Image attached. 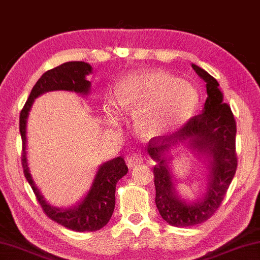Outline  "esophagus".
<instances>
[{
    "label": "esophagus",
    "mask_w": 260,
    "mask_h": 260,
    "mask_svg": "<svg viewBox=\"0 0 260 260\" xmlns=\"http://www.w3.org/2000/svg\"><path fill=\"white\" fill-rule=\"evenodd\" d=\"M126 161H127L128 168L133 169V168H137V166H139L140 164H143L144 159L139 154H131L126 158Z\"/></svg>",
    "instance_id": "esophagus-1"
}]
</instances>
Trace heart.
Returning a JSON list of instances; mask_svg holds the SVG:
<instances>
[{
	"label": "heart",
	"instance_id": "heart-1",
	"mask_svg": "<svg viewBox=\"0 0 260 260\" xmlns=\"http://www.w3.org/2000/svg\"><path fill=\"white\" fill-rule=\"evenodd\" d=\"M200 101L192 83L164 70H146L124 77L116 88L115 102L108 100L105 110L109 117L115 116L116 106L137 114L138 133L150 140L184 126L195 115Z\"/></svg>",
	"mask_w": 260,
	"mask_h": 260
}]
</instances>
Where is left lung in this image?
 <instances>
[{
  "label": "left lung",
  "instance_id": "8db88e82",
  "mask_svg": "<svg viewBox=\"0 0 260 260\" xmlns=\"http://www.w3.org/2000/svg\"><path fill=\"white\" fill-rule=\"evenodd\" d=\"M191 67L206 82L208 98L202 114L168 139L159 144L151 141L147 146L148 154L157 162L153 168L155 206L162 219L175 227L195 226L208 220L222 202L238 165L237 123L231 107L223 102L216 79L197 65ZM182 147L197 155L206 168L205 192L192 201L179 195L171 169V151Z\"/></svg>",
  "mask_w": 260,
  "mask_h": 260
}]
</instances>
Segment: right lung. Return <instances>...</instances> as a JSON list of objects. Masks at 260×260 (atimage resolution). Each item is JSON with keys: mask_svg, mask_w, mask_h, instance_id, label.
<instances>
[{"mask_svg": "<svg viewBox=\"0 0 260 260\" xmlns=\"http://www.w3.org/2000/svg\"><path fill=\"white\" fill-rule=\"evenodd\" d=\"M92 72L91 65L84 61H68L51 69L38 79L30 91L25 107L20 114V134L22 139L23 174L32 186L41 208L51 220L76 232H94L105 227L115 208V186L120 178L127 174L128 168L122 157H117L99 166L91 186L78 202L67 208H58L44 199L30 175L27 161V120L34 100L47 91H71L86 96L90 94L91 83L86 76Z\"/></svg>", "mask_w": 260, "mask_h": 260, "instance_id": "1", "label": "right lung"}]
</instances>
